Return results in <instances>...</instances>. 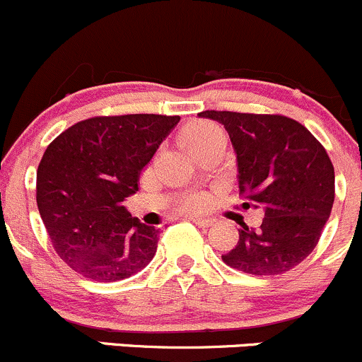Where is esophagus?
<instances>
[{
    "instance_id": "esophagus-1",
    "label": "esophagus",
    "mask_w": 362,
    "mask_h": 362,
    "mask_svg": "<svg viewBox=\"0 0 362 362\" xmlns=\"http://www.w3.org/2000/svg\"><path fill=\"white\" fill-rule=\"evenodd\" d=\"M191 220L194 223H196L197 227H210V226H213L211 218H199V216H191Z\"/></svg>"
}]
</instances>
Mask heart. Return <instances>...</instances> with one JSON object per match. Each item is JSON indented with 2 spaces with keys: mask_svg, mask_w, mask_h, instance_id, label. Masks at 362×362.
I'll return each instance as SVG.
<instances>
[{
  "mask_svg": "<svg viewBox=\"0 0 362 362\" xmlns=\"http://www.w3.org/2000/svg\"><path fill=\"white\" fill-rule=\"evenodd\" d=\"M220 136H223V133L216 124L208 123V121H196V123L187 124V127L180 132L178 140H180L182 146L192 154V152L210 146L211 142H215ZM184 206L185 210L189 211L201 210V208L204 206V199L201 196H194L184 204Z\"/></svg>",
  "mask_w": 362,
  "mask_h": 362,
  "instance_id": "b5f03b06",
  "label": "heart"
}]
</instances>
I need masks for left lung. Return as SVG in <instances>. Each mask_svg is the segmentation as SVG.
<instances>
[{
	"label": "left lung",
	"mask_w": 362,
	"mask_h": 362,
	"mask_svg": "<svg viewBox=\"0 0 362 362\" xmlns=\"http://www.w3.org/2000/svg\"><path fill=\"white\" fill-rule=\"evenodd\" d=\"M230 136L243 208H264L258 229L241 223L239 241L222 260L253 276H279L317 245L334 201L328 152L303 124L281 114L203 111Z\"/></svg>",
	"instance_id": "left-lung-1"
}]
</instances>
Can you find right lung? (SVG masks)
<instances>
[{"instance_id":"obj_1","label":"right lung","mask_w":362,"mask_h":362,"mask_svg":"<svg viewBox=\"0 0 362 362\" xmlns=\"http://www.w3.org/2000/svg\"><path fill=\"white\" fill-rule=\"evenodd\" d=\"M180 116H97L72 124L47 147L36 173V201L57 255L98 283L142 271L158 250L159 229L123 206L140 171Z\"/></svg>"}]
</instances>
